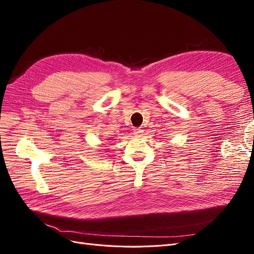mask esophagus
<instances>
[{"label": "esophagus", "instance_id": "34e87169", "mask_svg": "<svg viewBox=\"0 0 254 254\" xmlns=\"http://www.w3.org/2000/svg\"><path fill=\"white\" fill-rule=\"evenodd\" d=\"M133 133L136 134V135L142 134L143 133V129H141V128H134L133 129Z\"/></svg>", "mask_w": 254, "mask_h": 254}]
</instances>
